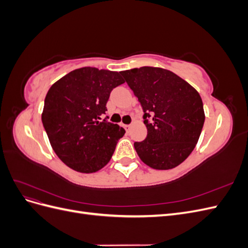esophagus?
<instances>
[{
	"label": "esophagus",
	"instance_id": "1",
	"mask_svg": "<svg viewBox=\"0 0 248 248\" xmlns=\"http://www.w3.org/2000/svg\"><path fill=\"white\" fill-rule=\"evenodd\" d=\"M130 127H131V125H125V129H126L127 131H129V129H130Z\"/></svg>",
	"mask_w": 248,
	"mask_h": 248
}]
</instances>
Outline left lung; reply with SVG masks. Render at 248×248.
Listing matches in <instances>:
<instances>
[{
  "instance_id": "obj_1",
  "label": "left lung",
  "mask_w": 248,
  "mask_h": 248,
  "mask_svg": "<svg viewBox=\"0 0 248 248\" xmlns=\"http://www.w3.org/2000/svg\"><path fill=\"white\" fill-rule=\"evenodd\" d=\"M138 97L147 138L134 142L141 161L155 170L182 163L196 147L205 122L200 94L174 72L141 67L120 72Z\"/></svg>"
}]
</instances>
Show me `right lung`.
Here are the masks:
<instances>
[{"label":"right lung","mask_w":248,"mask_h":248,"mask_svg":"<svg viewBox=\"0 0 248 248\" xmlns=\"http://www.w3.org/2000/svg\"><path fill=\"white\" fill-rule=\"evenodd\" d=\"M124 84L121 73L84 67L50 87L42 123L55 153L67 167L95 172L107 166L125 129L104 120L114 88Z\"/></svg>","instance_id":"1"}]
</instances>
